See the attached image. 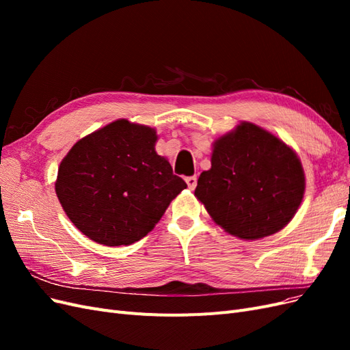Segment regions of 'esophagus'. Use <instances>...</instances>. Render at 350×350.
<instances>
[{"label": "esophagus", "instance_id": "34e87169", "mask_svg": "<svg viewBox=\"0 0 350 350\" xmlns=\"http://www.w3.org/2000/svg\"><path fill=\"white\" fill-rule=\"evenodd\" d=\"M185 183H187V185H188L189 189H194L196 185H197V176H196V175H194V176H187V178H185Z\"/></svg>", "mask_w": 350, "mask_h": 350}]
</instances>
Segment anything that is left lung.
Wrapping results in <instances>:
<instances>
[{
  "mask_svg": "<svg viewBox=\"0 0 350 350\" xmlns=\"http://www.w3.org/2000/svg\"><path fill=\"white\" fill-rule=\"evenodd\" d=\"M304 191L298 154L261 126L241 122L215 142L211 167L201 172L194 194L228 234L260 239L289 224Z\"/></svg>",
  "mask_w": 350,
  "mask_h": 350,
  "instance_id": "left-lung-1",
  "label": "left lung"
}]
</instances>
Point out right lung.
I'll list each match as a JSON object with an SVG mask.
<instances>
[{
	"instance_id": "1",
	"label": "right lung",
	"mask_w": 350,
	"mask_h": 350,
	"mask_svg": "<svg viewBox=\"0 0 350 350\" xmlns=\"http://www.w3.org/2000/svg\"><path fill=\"white\" fill-rule=\"evenodd\" d=\"M156 140L154 129L116 120L71 147L58 167L55 193L81 234L107 247L130 245L187 188L156 153Z\"/></svg>"
}]
</instances>
